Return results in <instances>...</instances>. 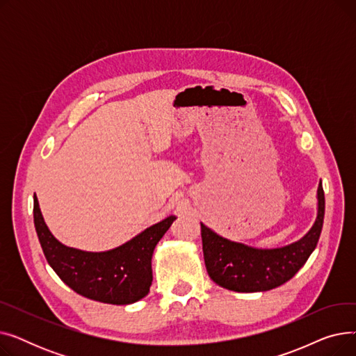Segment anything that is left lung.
I'll return each instance as SVG.
<instances>
[{"label":"left lung","mask_w":356,"mask_h":356,"mask_svg":"<svg viewBox=\"0 0 356 356\" xmlns=\"http://www.w3.org/2000/svg\"><path fill=\"white\" fill-rule=\"evenodd\" d=\"M317 213L312 228L296 242L278 248H255L218 235L200 222L207 271L213 282L232 291H267L289 282L300 270L319 241L325 218L322 181L317 188Z\"/></svg>","instance_id":"8db88e82"}]
</instances>
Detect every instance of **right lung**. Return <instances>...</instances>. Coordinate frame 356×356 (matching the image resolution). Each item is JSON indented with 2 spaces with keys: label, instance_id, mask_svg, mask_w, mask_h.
Wrapping results in <instances>:
<instances>
[{
  "label": "right lung",
  "instance_id": "right-lung-1",
  "mask_svg": "<svg viewBox=\"0 0 356 356\" xmlns=\"http://www.w3.org/2000/svg\"><path fill=\"white\" fill-rule=\"evenodd\" d=\"M33 212L37 236L54 273L73 291L109 305H131L148 294L154 248L176 219L170 215L120 247L92 252L67 247L50 232L35 195Z\"/></svg>",
  "mask_w": 356,
  "mask_h": 356
}]
</instances>
